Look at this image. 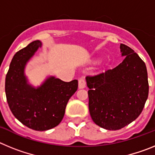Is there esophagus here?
I'll list each match as a JSON object with an SVG mask.
<instances>
[{
  "mask_svg": "<svg viewBox=\"0 0 155 155\" xmlns=\"http://www.w3.org/2000/svg\"><path fill=\"white\" fill-rule=\"evenodd\" d=\"M86 86V81L84 78H80L78 80V87L80 89L84 88Z\"/></svg>",
  "mask_w": 155,
  "mask_h": 155,
  "instance_id": "obj_1",
  "label": "esophagus"
}]
</instances>
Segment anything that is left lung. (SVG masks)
Returning <instances> with one entry per match:
<instances>
[{"instance_id":"1","label":"left lung","mask_w":155,"mask_h":155,"mask_svg":"<svg viewBox=\"0 0 155 155\" xmlns=\"http://www.w3.org/2000/svg\"><path fill=\"white\" fill-rule=\"evenodd\" d=\"M121 64L112 70L86 77L91 117L102 128L116 130L136 120L148 97L144 62L130 47L120 44Z\"/></svg>"}]
</instances>
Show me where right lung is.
I'll list each match as a JSON object with an SVG mask.
<instances>
[{
	"instance_id": "1",
	"label": "right lung",
	"mask_w": 155,
	"mask_h": 155,
	"mask_svg": "<svg viewBox=\"0 0 155 155\" xmlns=\"http://www.w3.org/2000/svg\"><path fill=\"white\" fill-rule=\"evenodd\" d=\"M41 46L40 41H33L15 54L5 78V93L12 113L21 124L44 131L62 121L67 104L78 84L77 80L65 82L54 77L37 88L27 84L25 67Z\"/></svg>"
}]
</instances>
